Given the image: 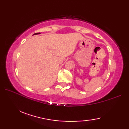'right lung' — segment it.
<instances>
[{
	"mask_svg": "<svg viewBox=\"0 0 129 129\" xmlns=\"http://www.w3.org/2000/svg\"><path fill=\"white\" fill-rule=\"evenodd\" d=\"M35 34H37V33H35ZM37 34H40V33H37Z\"/></svg>",
	"mask_w": 129,
	"mask_h": 129,
	"instance_id": "obj_1",
	"label": "right lung"
}]
</instances>
